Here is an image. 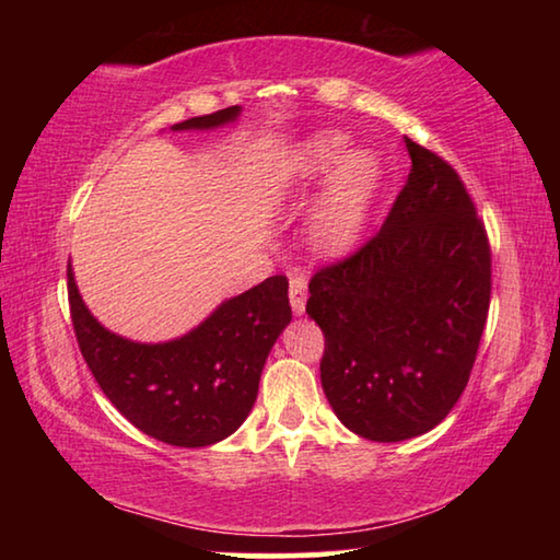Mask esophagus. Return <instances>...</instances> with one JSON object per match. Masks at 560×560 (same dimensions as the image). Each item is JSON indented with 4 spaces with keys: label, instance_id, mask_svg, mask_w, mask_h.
I'll use <instances>...</instances> for the list:
<instances>
[{
    "label": "esophagus",
    "instance_id": "1",
    "mask_svg": "<svg viewBox=\"0 0 560 560\" xmlns=\"http://www.w3.org/2000/svg\"><path fill=\"white\" fill-rule=\"evenodd\" d=\"M306 287H308L306 277H303V273H293L289 281V301L296 316H303V311H306V296H308Z\"/></svg>",
    "mask_w": 560,
    "mask_h": 560
}]
</instances>
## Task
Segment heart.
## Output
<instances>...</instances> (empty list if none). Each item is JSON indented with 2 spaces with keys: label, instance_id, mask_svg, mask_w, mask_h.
<instances>
[{
  "label": "heart",
  "instance_id": "1",
  "mask_svg": "<svg viewBox=\"0 0 560 560\" xmlns=\"http://www.w3.org/2000/svg\"><path fill=\"white\" fill-rule=\"evenodd\" d=\"M338 132H318L293 150L281 170V192L318 183L331 173L311 212V236L324 254L338 257L353 249L365 232L375 192L381 187V165L368 150H350Z\"/></svg>",
  "mask_w": 560,
  "mask_h": 560
}]
</instances>
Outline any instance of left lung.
<instances>
[{
  "instance_id": "8db88e82",
  "label": "left lung",
  "mask_w": 560,
  "mask_h": 560,
  "mask_svg": "<svg viewBox=\"0 0 560 560\" xmlns=\"http://www.w3.org/2000/svg\"><path fill=\"white\" fill-rule=\"evenodd\" d=\"M410 177L363 249L308 283L326 336L320 385L358 438L430 432L467 387L491 296V252L459 175L405 138Z\"/></svg>"
}]
</instances>
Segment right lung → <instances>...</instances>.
<instances>
[{
  "label": "right lung",
  "mask_w": 560,
  "mask_h": 560,
  "mask_svg": "<svg viewBox=\"0 0 560 560\" xmlns=\"http://www.w3.org/2000/svg\"><path fill=\"white\" fill-rule=\"evenodd\" d=\"M240 116L242 106H232L170 130H214ZM66 277L83 360L126 420L173 447H210L242 428L257 400L264 363L291 324L287 277H269L224 299L200 326L163 343L113 334L83 303L71 261Z\"/></svg>",
  "instance_id": "add662e5"
}]
</instances>
